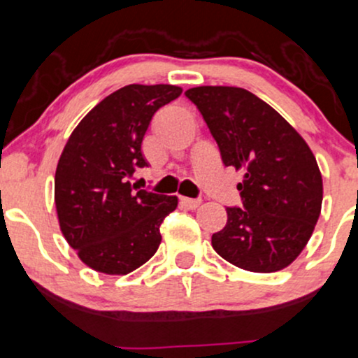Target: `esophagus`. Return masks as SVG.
I'll return each instance as SVG.
<instances>
[{
	"mask_svg": "<svg viewBox=\"0 0 358 358\" xmlns=\"http://www.w3.org/2000/svg\"><path fill=\"white\" fill-rule=\"evenodd\" d=\"M180 202H182L185 208L189 209H195L201 206V199H189V197H180Z\"/></svg>",
	"mask_w": 358,
	"mask_h": 358,
	"instance_id": "obj_1",
	"label": "esophagus"
}]
</instances>
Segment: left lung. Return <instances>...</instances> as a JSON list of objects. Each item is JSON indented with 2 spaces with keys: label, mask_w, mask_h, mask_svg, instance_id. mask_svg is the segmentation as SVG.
<instances>
[{
  "label": "left lung",
  "mask_w": 358,
  "mask_h": 358,
  "mask_svg": "<svg viewBox=\"0 0 358 358\" xmlns=\"http://www.w3.org/2000/svg\"><path fill=\"white\" fill-rule=\"evenodd\" d=\"M201 111L224 166L243 171L242 208H227L213 248L233 266L274 273L307 245L321 214L322 176L307 142L276 110L242 87L185 92Z\"/></svg>",
  "instance_id": "8db88e82"
}]
</instances>
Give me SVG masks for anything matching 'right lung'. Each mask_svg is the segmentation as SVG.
<instances>
[{
	"instance_id": "add662e5",
	"label": "right lung",
	"mask_w": 358,
	"mask_h": 358,
	"mask_svg": "<svg viewBox=\"0 0 358 358\" xmlns=\"http://www.w3.org/2000/svg\"><path fill=\"white\" fill-rule=\"evenodd\" d=\"M182 94L168 84H130L104 97L71 131L55 175L63 236L85 266L129 274L156 254L159 227L176 195L152 194L129 180L148 166L142 141L154 113Z\"/></svg>"
}]
</instances>
